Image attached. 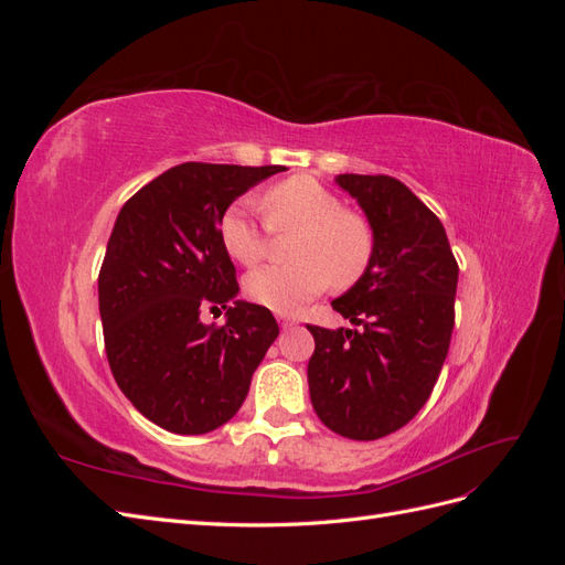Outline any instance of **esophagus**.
<instances>
[{
  "mask_svg": "<svg viewBox=\"0 0 565 565\" xmlns=\"http://www.w3.org/2000/svg\"><path fill=\"white\" fill-rule=\"evenodd\" d=\"M278 320H280V328H282V330H289V328H295V324L299 322L297 318H289V316H280Z\"/></svg>",
  "mask_w": 565,
  "mask_h": 565,
  "instance_id": "34e87169",
  "label": "esophagus"
}]
</instances>
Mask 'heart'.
<instances>
[{
    "label": "heart",
    "mask_w": 565,
    "mask_h": 565,
    "mask_svg": "<svg viewBox=\"0 0 565 565\" xmlns=\"http://www.w3.org/2000/svg\"><path fill=\"white\" fill-rule=\"evenodd\" d=\"M270 231H297L287 266H264L245 278L252 301L280 316L299 311L330 282L347 289L361 280L374 254L370 221L344 210L330 188L313 177H292L270 185L262 198ZM268 228L256 221L247 204L237 202L221 214L218 237L231 259L254 266L264 259Z\"/></svg>",
    "instance_id": "b5f03b06"
}]
</instances>
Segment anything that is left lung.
I'll list each match as a JSON object with an SVG mask.
<instances>
[{
    "label": "left lung",
    "mask_w": 565,
    "mask_h": 565,
    "mask_svg": "<svg viewBox=\"0 0 565 565\" xmlns=\"http://www.w3.org/2000/svg\"><path fill=\"white\" fill-rule=\"evenodd\" d=\"M361 204L374 254L365 276L332 301L358 330L306 324L311 403L320 422L353 440L398 431L429 401L455 328L459 268L440 218L393 177L339 174Z\"/></svg>",
    "instance_id": "1"
}]
</instances>
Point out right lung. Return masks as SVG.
Returning a JSON list of instances; mask_svg holds the SVG:
<instances>
[{
    "instance_id": "obj_1",
    "label": "right lung",
    "mask_w": 565,
    "mask_h": 565,
    "mask_svg": "<svg viewBox=\"0 0 565 565\" xmlns=\"http://www.w3.org/2000/svg\"><path fill=\"white\" fill-rule=\"evenodd\" d=\"M280 164L183 162L119 210L98 273V311L117 386L162 429L198 436L226 424L280 334L266 306L235 299L218 221ZM227 309L221 329L202 310Z\"/></svg>"
}]
</instances>
